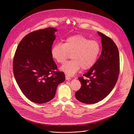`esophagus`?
<instances>
[{
	"label": "esophagus",
	"mask_w": 134,
	"mask_h": 134,
	"mask_svg": "<svg viewBox=\"0 0 134 134\" xmlns=\"http://www.w3.org/2000/svg\"><path fill=\"white\" fill-rule=\"evenodd\" d=\"M71 77L70 76H69V75H65V79H66V80H70V79H71Z\"/></svg>",
	"instance_id": "1"
}]
</instances>
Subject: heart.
I'll return each instance as SVG.
<instances>
[{
	"mask_svg": "<svg viewBox=\"0 0 134 134\" xmlns=\"http://www.w3.org/2000/svg\"><path fill=\"white\" fill-rule=\"evenodd\" d=\"M100 45L96 40H90L82 35L66 38L63 44L57 43L52 48V55L60 64L65 62L71 54L72 59L62 67L67 74L73 75L81 68L83 70L91 69L96 63L100 52Z\"/></svg>",
	"mask_w": 134,
	"mask_h": 134,
	"instance_id": "heart-1",
	"label": "heart"
}]
</instances>
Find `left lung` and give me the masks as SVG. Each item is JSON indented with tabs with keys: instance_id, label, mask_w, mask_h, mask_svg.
<instances>
[{
	"instance_id": "1",
	"label": "left lung",
	"mask_w": 134,
	"mask_h": 134,
	"mask_svg": "<svg viewBox=\"0 0 134 134\" xmlns=\"http://www.w3.org/2000/svg\"><path fill=\"white\" fill-rule=\"evenodd\" d=\"M101 37L102 52L94 65L78 78L80 89L75 93L77 99L91 104L108 96L114 88L120 72V56L115 42L110 38L98 32Z\"/></svg>"
}]
</instances>
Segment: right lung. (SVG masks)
I'll list each match as a JSON object with an SVG mask.
<instances>
[{
	"mask_svg": "<svg viewBox=\"0 0 134 134\" xmlns=\"http://www.w3.org/2000/svg\"><path fill=\"white\" fill-rule=\"evenodd\" d=\"M55 31L56 29L48 27L28 34L20 42L13 58L16 82L25 96L36 103L52 100L58 85L65 79L52 55Z\"/></svg>",
	"mask_w": 134,
	"mask_h": 134,
	"instance_id": "add662e5",
	"label": "right lung"
}]
</instances>
